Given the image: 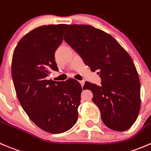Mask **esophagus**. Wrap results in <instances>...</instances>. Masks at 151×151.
I'll return each instance as SVG.
<instances>
[{"instance_id": "esophagus-1", "label": "esophagus", "mask_w": 151, "mask_h": 151, "mask_svg": "<svg viewBox=\"0 0 151 151\" xmlns=\"http://www.w3.org/2000/svg\"><path fill=\"white\" fill-rule=\"evenodd\" d=\"M79 83H81V86H83V84H84V81H79Z\"/></svg>"}]
</instances>
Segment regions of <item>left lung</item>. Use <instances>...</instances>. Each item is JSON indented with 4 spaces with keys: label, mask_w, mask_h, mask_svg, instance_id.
Listing matches in <instances>:
<instances>
[{
    "label": "left lung",
    "mask_w": 151,
    "mask_h": 151,
    "mask_svg": "<svg viewBox=\"0 0 151 151\" xmlns=\"http://www.w3.org/2000/svg\"><path fill=\"white\" fill-rule=\"evenodd\" d=\"M65 35L91 70L99 71L101 86L86 81L83 89L92 91L104 124L116 131L129 129L141 103L139 78L130 55L112 36L91 25H71Z\"/></svg>",
    "instance_id": "1"
}]
</instances>
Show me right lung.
<instances>
[{
	"label": "right lung",
	"mask_w": 151,
	"mask_h": 151,
	"mask_svg": "<svg viewBox=\"0 0 151 151\" xmlns=\"http://www.w3.org/2000/svg\"><path fill=\"white\" fill-rule=\"evenodd\" d=\"M66 24L42 25L26 34L14 50L12 76L17 97L27 115L51 134L70 129L78 117L82 87L73 78L47 80L58 71L55 52L63 40Z\"/></svg>",
	"instance_id": "add662e5"
}]
</instances>
